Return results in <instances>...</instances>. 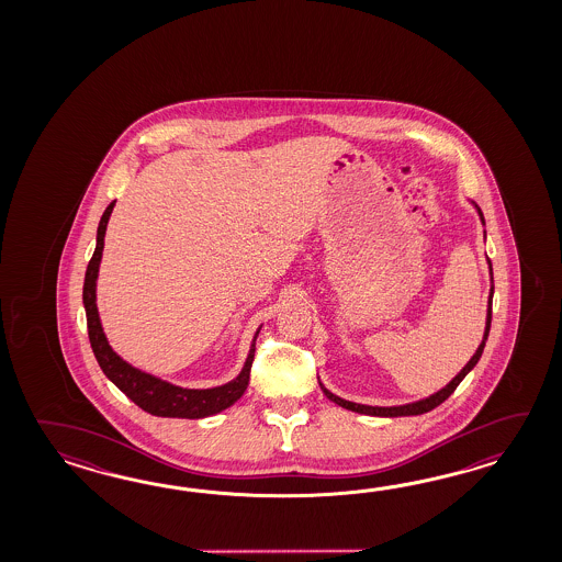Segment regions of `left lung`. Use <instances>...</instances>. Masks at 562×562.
<instances>
[{
  "instance_id": "8db88e82",
  "label": "left lung",
  "mask_w": 562,
  "mask_h": 562,
  "mask_svg": "<svg viewBox=\"0 0 562 562\" xmlns=\"http://www.w3.org/2000/svg\"><path fill=\"white\" fill-rule=\"evenodd\" d=\"M472 206L476 209L477 216H480V221H482V225H486L484 223V215H482V211H480V206L476 203H472ZM484 239H486V231H484ZM488 269H490V295H488V310H486V327H484V335H482V341H480V346H477L476 353L470 358L467 366L460 370V373L456 375L452 382L448 383V385H443L440 392H436V394L428 395V397H424V400H418V402H412V404H404V406H390V407H380V406H363V404H356V402H347L344 397H339V395L331 394L322 382L323 394L327 395L331 402H335L337 406L346 407V409H351V412H358V414H368V416H390V418H395V416H419V414H426V412H430L436 406H440L443 400H448L452 392H454L456 387H458V383L462 382L464 378H467L470 371L474 370V366L477 363V359L482 358V351H484V346H486V339H488L490 334V322H492V295H494V277H492V263H490L488 259Z\"/></svg>"
}]
</instances>
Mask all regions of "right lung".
I'll return each instance as SVG.
<instances>
[{
  "label": "right lung",
  "mask_w": 562,
  "mask_h": 562,
  "mask_svg": "<svg viewBox=\"0 0 562 562\" xmlns=\"http://www.w3.org/2000/svg\"><path fill=\"white\" fill-rule=\"evenodd\" d=\"M114 204L116 201L108 204L104 215L98 223L94 255L86 269L85 291H82L88 337H90V346L98 359V366L102 368L104 375L119 387L120 392H124L136 406L143 407L144 412H148L153 416L184 419L215 416L218 412L233 406L240 395L245 394V390L249 385V375H251L252 358H255V339L261 331V327L252 337L249 356L245 359V366L239 375L231 382L216 385V387H206V390L180 387L167 380L156 378L153 373L138 370L128 361L120 358L119 353L108 344L102 323H100V315H98V305H95V281H98V271H100V261H102V251H104L108 221L114 211Z\"/></svg>",
  "instance_id": "1"
}]
</instances>
